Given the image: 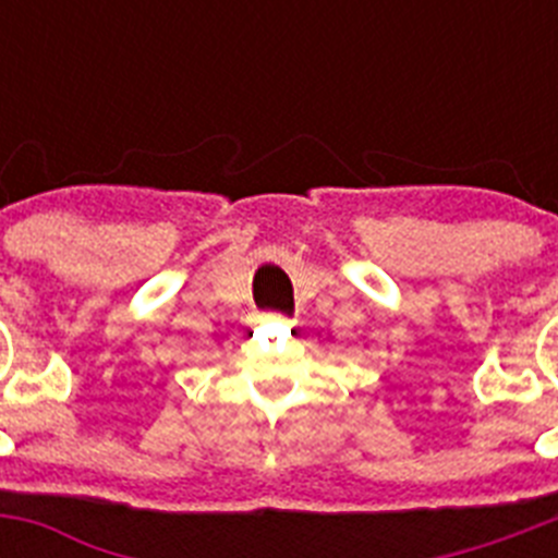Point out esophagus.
Here are the masks:
<instances>
[{
  "mask_svg": "<svg viewBox=\"0 0 558 558\" xmlns=\"http://www.w3.org/2000/svg\"><path fill=\"white\" fill-rule=\"evenodd\" d=\"M263 318H265V322H284V324H288V318H284V315H279V313H265Z\"/></svg>",
  "mask_w": 558,
  "mask_h": 558,
  "instance_id": "1",
  "label": "esophagus"
}]
</instances>
